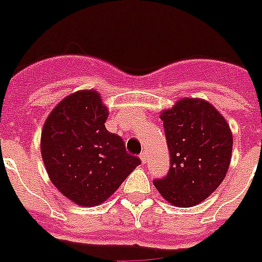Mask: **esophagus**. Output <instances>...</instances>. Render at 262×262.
Wrapping results in <instances>:
<instances>
[{
	"label": "esophagus",
	"instance_id": "obj_1",
	"mask_svg": "<svg viewBox=\"0 0 262 262\" xmlns=\"http://www.w3.org/2000/svg\"><path fill=\"white\" fill-rule=\"evenodd\" d=\"M140 160H141L142 164H145L146 160H148V157H146V152H142L141 155H140Z\"/></svg>",
	"mask_w": 262,
	"mask_h": 262
}]
</instances>
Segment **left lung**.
Returning <instances> with one entry per match:
<instances>
[{
    "mask_svg": "<svg viewBox=\"0 0 262 262\" xmlns=\"http://www.w3.org/2000/svg\"><path fill=\"white\" fill-rule=\"evenodd\" d=\"M171 155L169 172L153 182L165 201L192 207L207 199L227 173L233 152L230 126L210 102L183 98L161 112Z\"/></svg>",
    "mask_w": 262,
    "mask_h": 262,
    "instance_id": "obj_1",
    "label": "left lung"
}]
</instances>
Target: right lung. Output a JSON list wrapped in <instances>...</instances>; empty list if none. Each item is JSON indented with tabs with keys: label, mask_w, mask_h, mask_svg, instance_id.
<instances>
[{
	"label": "right lung",
	"mask_w": 262,
	"mask_h": 262,
	"mask_svg": "<svg viewBox=\"0 0 262 262\" xmlns=\"http://www.w3.org/2000/svg\"><path fill=\"white\" fill-rule=\"evenodd\" d=\"M109 110L95 90L75 91L44 122L41 157L57 190L75 205H101L118 190L140 159L105 126Z\"/></svg>",
	"instance_id": "add662e5"
}]
</instances>
